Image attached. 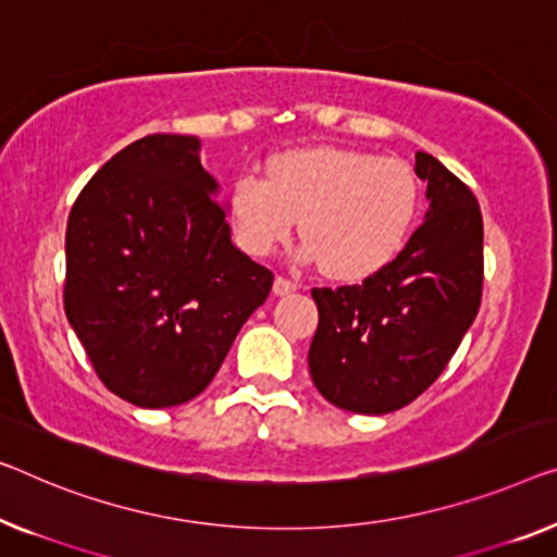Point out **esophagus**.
<instances>
[{
	"label": "esophagus",
	"mask_w": 557,
	"mask_h": 557,
	"mask_svg": "<svg viewBox=\"0 0 557 557\" xmlns=\"http://www.w3.org/2000/svg\"><path fill=\"white\" fill-rule=\"evenodd\" d=\"M272 289H275V295H289V293H295V289H297V282L277 275L275 277V287H272Z\"/></svg>",
	"instance_id": "1"
}]
</instances>
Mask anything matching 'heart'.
Segmentation results:
<instances>
[{
    "label": "heart",
    "instance_id": "b5f03b06",
    "mask_svg": "<svg viewBox=\"0 0 557 557\" xmlns=\"http://www.w3.org/2000/svg\"><path fill=\"white\" fill-rule=\"evenodd\" d=\"M420 185L408 162L358 149L310 147L277 154L268 180L243 172L230 214L239 245L270 255L300 218L305 257L337 280H358L387 264L418 214Z\"/></svg>",
    "mask_w": 557,
    "mask_h": 557
}]
</instances>
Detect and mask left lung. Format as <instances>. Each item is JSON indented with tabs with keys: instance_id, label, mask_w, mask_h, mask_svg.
<instances>
[{
	"instance_id": "8db88e82",
	"label": "left lung",
	"mask_w": 557,
	"mask_h": 557,
	"mask_svg": "<svg viewBox=\"0 0 557 557\" xmlns=\"http://www.w3.org/2000/svg\"><path fill=\"white\" fill-rule=\"evenodd\" d=\"M430 210L393 262L360 285L312 287L310 375L337 408L385 414L435 383L483 300V214L433 154H414Z\"/></svg>"
}]
</instances>
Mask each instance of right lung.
Returning <instances> with one entry per match:
<instances>
[{
	"label": "right lung",
	"instance_id": "right-lung-1",
	"mask_svg": "<svg viewBox=\"0 0 557 557\" xmlns=\"http://www.w3.org/2000/svg\"><path fill=\"white\" fill-rule=\"evenodd\" d=\"M197 149L189 135L137 139L66 220V320L104 387L137 408L202 393L275 280L232 245Z\"/></svg>",
	"mask_w": 557,
	"mask_h": 557
}]
</instances>
